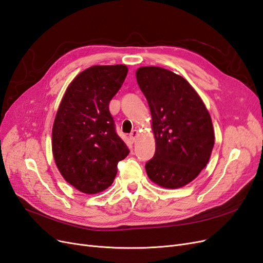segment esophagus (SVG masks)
<instances>
[{
  "mask_svg": "<svg viewBox=\"0 0 263 263\" xmlns=\"http://www.w3.org/2000/svg\"><path fill=\"white\" fill-rule=\"evenodd\" d=\"M137 137H138V132H137V130H133V132L129 134V139H130L132 142L136 141Z\"/></svg>",
  "mask_w": 263,
  "mask_h": 263,
  "instance_id": "obj_1",
  "label": "esophagus"
}]
</instances>
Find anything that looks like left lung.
<instances>
[{
    "mask_svg": "<svg viewBox=\"0 0 263 263\" xmlns=\"http://www.w3.org/2000/svg\"><path fill=\"white\" fill-rule=\"evenodd\" d=\"M153 118L156 151L145 168L149 179L166 189L193 181L208 164L214 147L212 118L184 78L160 67L136 71Z\"/></svg>",
    "mask_w": 263,
    "mask_h": 263,
    "instance_id": "8db88e82",
    "label": "left lung"
}]
</instances>
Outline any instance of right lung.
<instances>
[{
  "instance_id": "add662e5",
  "label": "right lung",
  "mask_w": 263,
  "mask_h": 263,
  "mask_svg": "<svg viewBox=\"0 0 263 263\" xmlns=\"http://www.w3.org/2000/svg\"><path fill=\"white\" fill-rule=\"evenodd\" d=\"M127 72L124 65L82 71L68 86L55 115V164L63 179L83 193L95 194L112 185L117 163L129 154L108 109Z\"/></svg>"
}]
</instances>
